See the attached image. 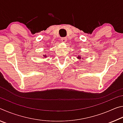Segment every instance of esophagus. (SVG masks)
I'll return each instance as SVG.
<instances>
[{"instance_id":"1","label":"esophagus","mask_w":123,"mask_h":123,"mask_svg":"<svg viewBox=\"0 0 123 123\" xmlns=\"http://www.w3.org/2000/svg\"><path fill=\"white\" fill-rule=\"evenodd\" d=\"M67 40V38L66 37H62V38H61V41L63 42H66Z\"/></svg>"}]
</instances>
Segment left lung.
I'll use <instances>...</instances> for the list:
<instances>
[{"label":"left lung","mask_w":123,"mask_h":123,"mask_svg":"<svg viewBox=\"0 0 123 123\" xmlns=\"http://www.w3.org/2000/svg\"><path fill=\"white\" fill-rule=\"evenodd\" d=\"M80 57H79V56H78V58H80Z\"/></svg>","instance_id":"left-lung-1"}]
</instances>
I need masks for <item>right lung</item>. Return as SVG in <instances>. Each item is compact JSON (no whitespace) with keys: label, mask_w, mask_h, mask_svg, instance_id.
I'll use <instances>...</instances> for the list:
<instances>
[{"label":"right lung","mask_w":123,"mask_h":123,"mask_svg":"<svg viewBox=\"0 0 123 123\" xmlns=\"http://www.w3.org/2000/svg\"><path fill=\"white\" fill-rule=\"evenodd\" d=\"M44 57H46V55H45V56H44Z\"/></svg>","instance_id":"add662e5"}]
</instances>
